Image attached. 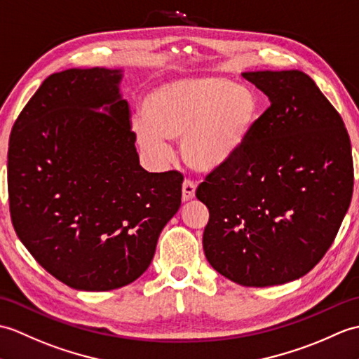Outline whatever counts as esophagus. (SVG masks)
I'll list each match as a JSON object with an SVG mask.
<instances>
[{"label":"esophagus","mask_w":359,"mask_h":359,"mask_svg":"<svg viewBox=\"0 0 359 359\" xmlns=\"http://www.w3.org/2000/svg\"><path fill=\"white\" fill-rule=\"evenodd\" d=\"M195 194H196V184L194 181L186 180L184 182H182V196H181L182 201L187 203L190 200H194Z\"/></svg>","instance_id":"obj_1"}]
</instances>
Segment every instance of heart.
<instances>
[{
  "mask_svg": "<svg viewBox=\"0 0 359 359\" xmlns=\"http://www.w3.org/2000/svg\"><path fill=\"white\" fill-rule=\"evenodd\" d=\"M133 137L142 154L163 163L169 140L180 138L184 163L198 172L218 170L240 156L261 116L250 86L221 76H180L159 83L141 101Z\"/></svg>",
  "mask_w": 359,
  "mask_h": 359,
  "instance_id": "1",
  "label": "heart"
}]
</instances>
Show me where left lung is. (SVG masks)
<instances>
[{"label":"left lung","mask_w":359,"mask_h":359,"mask_svg":"<svg viewBox=\"0 0 359 359\" xmlns=\"http://www.w3.org/2000/svg\"><path fill=\"white\" fill-rule=\"evenodd\" d=\"M270 107L244 152L196 190L209 209L203 247L222 276L245 287L294 281L329 250L353 194L342 118L301 70L243 72Z\"/></svg>","instance_id":"obj_1"}]
</instances>
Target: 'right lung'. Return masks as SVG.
<instances>
[{"label": "right lung", "mask_w": 359, "mask_h": 359, "mask_svg": "<svg viewBox=\"0 0 359 359\" xmlns=\"http://www.w3.org/2000/svg\"><path fill=\"white\" fill-rule=\"evenodd\" d=\"M123 76L106 67L50 75L9 140L15 232L39 266L76 290L138 280L181 205L182 175L140 164Z\"/></svg>", "instance_id": "1"}]
</instances>
